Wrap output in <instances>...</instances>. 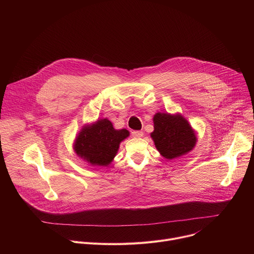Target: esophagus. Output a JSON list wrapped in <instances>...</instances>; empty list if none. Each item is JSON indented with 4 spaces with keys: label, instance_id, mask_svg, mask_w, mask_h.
Here are the masks:
<instances>
[{
    "label": "esophagus",
    "instance_id": "1",
    "mask_svg": "<svg viewBox=\"0 0 254 254\" xmlns=\"http://www.w3.org/2000/svg\"><path fill=\"white\" fill-rule=\"evenodd\" d=\"M131 135L133 137H141L143 135V132L141 130H133L131 131Z\"/></svg>",
    "mask_w": 254,
    "mask_h": 254
}]
</instances>
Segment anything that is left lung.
Segmentation results:
<instances>
[{
    "instance_id": "1",
    "label": "left lung",
    "mask_w": 254,
    "mask_h": 254,
    "mask_svg": "<svg viewBox=\"0 0 254 254\" xmlns=\"http://www.w3.org/2000/svg\"><path fill=\"white\" fill-rule=\"evenodd\" d=\"M154 128L151 136L156 148L166 159L183 156L195 147V132L183 117L158 113L154 117Z\"/></svg>"
}]
</instances>
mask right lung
<instances>
[{"instance_id": "add662e5", "label": "right lung", "mask_w": 254, "mask_h": 254, "mask_svg": "<svg viewBox=\"0 0 254 254\" xmlns=\"http://www.w3.org/2000/svg\"><path fill=\"white\" fill-rule=\"evenodd\" d=\"M128 134L126 128L117 130L110 121L100 120L82 128L75 140L74 150L91 165L107 166L116 157L121 141Z\"/></svg>"}]
</instances>
